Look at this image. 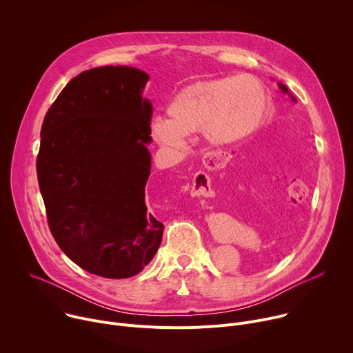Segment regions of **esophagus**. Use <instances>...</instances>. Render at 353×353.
I'll list each match as a JSON object with an SVG mask.
<instances>
[{
  "label": "esophagus",
  "mask_w": 353,
  "mask_h": 353,
  "mask_svg": "<svg viewBox=\"0 0 353 353\" xmlns=\"http://www.w3.org/2000/svg\"><path fill=\"white\" fill-rule=\"evenodd\" d=\"M203 163L210 170L221 169L226 163V154L222 152V150H208L203 157ZM190 192L194 196H214L215 192L211 187L210 176L204 172H198L192 179Z\"/></svg>",
  "instance_id": "obj_1"
}]
</instances>
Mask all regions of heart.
Masks as SVG:
<instances>
[{
    "mask_svg": "<svg viewBox=\"0 0 353 353\" xmlns=\"http://www.w3.org/2000/svg\"><path fill=\"white\" fill-rule=\"evenodd\" d=\"M267 110L268 93L259 78H219L180 90L166 109L168 120L154 119L150 132L161 145L173 148L198 131L214 143L230 145L256 132Z\"/></svg>",
    "mask_w": 353,
    "mask_h": 353,
    "instance_id": "obj_1",
    "label": "heart"
}]
</instances>
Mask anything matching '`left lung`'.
<instances>
[{
  "mask_svg": "<svg viewBox=\"0 0 353 353\" xmlns=\"http://www.w3.org/2000/svg\"><path fill=\"white\" fill-rule=\"evenodd\" d=\"M279 88L283 90V92H288V88L283 85V83H279ZM294 99V97H293ZM270 146L267 148L265 150V161L267 162H280L283 163L279 165V169H283V168H290V169H296L297 163H296V158L299 157V145L290 142H285L279 138H271V141H268Z\"/></svg>",
  "mask_w": 353,
  "mask_h": 353,
  "instance_id": "left-lung-1",
  "label": "left lung"
}]
</instances>
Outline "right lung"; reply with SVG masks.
<instances>
[{
	"label": "right lung",
	"mask_w": 353,
	"mask_h": 353,
	"mask_svg": "<svg viewBox=\"0 0 353 353\" xmlns=\"http://www.w3.org/2000/svg\"><path fill=\"white\" fill-rule=\"evenodd\" d=\"M148 79L132 67L83 71L41 124L36 170L50 232L70 260L97 276L139 274L162 241L165 226L145 203Z\"/></svg>",
	"instance_id": "add662e5"
}]
</instances>
